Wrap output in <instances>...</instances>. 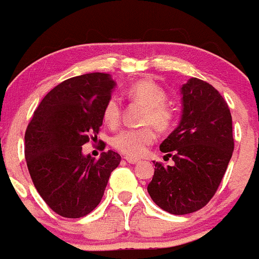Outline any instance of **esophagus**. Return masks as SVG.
I'll return each instance as SVG.
<instances>
[{"label":"esophagus","instance_id":"esophagus-1","mask_svg":"<svg viewBox=\"0 0 259 259\" xmlns=\"http://www.w3.org/2000/svg\"><path fill=\"white\" fill-rule=\"evenodd\" d=\"M125 160H126L129 164H133V165L138 164V162H139V158H134V157H126Z\"/></svg>","mask_w":259,"mask_h":259}]
</instances>
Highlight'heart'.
Here are the masks:
<instances>
[{"label":"heart","instance_id":"obj_1","mask_svg":"<svg viewBox=\"0 0 259 259\" xmlns=\"http://www.w3.org/2000/svg\"><path fill=\"white\" fill-rule=\"evenodd\" d=\"M130 101L146 107L142 122L153 125L158 130L169 129L173 122L174 113L166 106V93L153 80L143 78L133 83L126 92ZM121 116V104L116 97H111L103 108V120L109 126L117 125ZM155 132L151 126L138 129H125L112 137V146L116 150L130 157H139L146 152L147 147L155 141Z\"/></svg>","mask_w":259,"mask_h":259}]
</instances>
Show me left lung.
Segmentation results:
<instances>
[{"instance_id": "8db88e82", "label": "left lung", "mask_w": 259, "mask_h": 259, "mask_svg": "<svg viewBox=\"0 0 259 259\" xmlns=\"http://www.w3.org/2000/svg\"><path fill=\"white\" fill-rule=\"evenodd\" d=\"M179 124L160 144L174 164H155L147 187L162 210L176 215L193 213L208 204L234 152L232 117L222 95L210 83L190 78L181 86Z\"/></svg>"}]
</instances>
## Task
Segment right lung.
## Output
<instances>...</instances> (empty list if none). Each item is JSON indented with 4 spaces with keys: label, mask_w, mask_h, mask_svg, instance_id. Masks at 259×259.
<instances>
[{
    "label": "right lung",
    "mask_w": 259,
    "mask_h": 259,
    "mask_svg": "<svg viewBox=\"0 0 259 259\" xmlns=\"http://www.w3.org/2000/svg\"><path fill=\"white\" fill-rule=\"evenodd\" d=\"M116 82L108 73H86L49 92L25 132V161L39 196L57 214L81 218L97 208L121 156L95 160L82 146L103 124V108Z\"/></svg>",
    "instance_id": "obj_1"
}]
</instances>
